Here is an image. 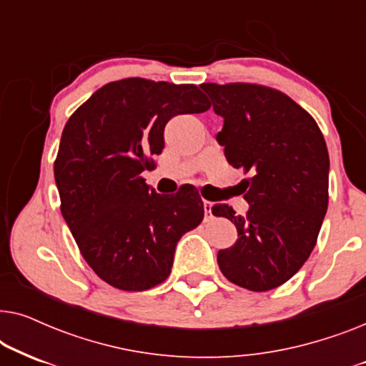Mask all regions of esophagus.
<instances>
[{
  "mask_svg": "<svg viewBox=\"0 0 366 366\" xmlns=\"http://www.w3.org/2000/svg\"><path fill=\"white\" fill-rule=\"evenodd\" d=\"M203 207H204V219H212L213 218V203L204 199Z\"/></svg>",
  "mask_w": 366,
  "mask_h": 366,
  "instance_id": "34e87169",
  "label": "esophagus"
}]
</instances>
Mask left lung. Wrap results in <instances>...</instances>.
Listing matches in <instances>:
<instances>
[{
  "label": "left lung",
  "instance_id": "8db88e82",
  "mask_svg": "<svg viewBox=\"0 0 366 366\" xmlns=\"http://www.w3.org/2000/svg\"><path fill=\"white\" fill-rule=\"evenodd\" d=\"M223 118L217 142L234 168L252 173L244 187L247 217L214 204L234 223L238 239L219 249L229 282L268 292L288 282L313 252L328 208L330 158L318 124L278 89L252 83H203Z\"/></svg>",
  "mask_w": 366,
  "mask_h": 366
}]
</instances>
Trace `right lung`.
Returning <instances> with one entry per match:
<instances>
[{
    "mask_svg": "<svg viewBox=\"0 0 366 366\" xmlns=\"http://www.w3.org/2000/svg\"><path fill=\"white\" fill-rule=\"evenodd\" d=\"M208 108L194 84L127 78L99 88L64 124L54 162L63 218L112 287L143 292L164 282L179 238L202 223L198 192L164 197L142 173L162 153L169 119Z\"/></svg>",
    "mask_w": 366,
    "mask_h": 366,
    "instance_id": "right-lung-1",
    "label": "right lung"
}]
</instances>
